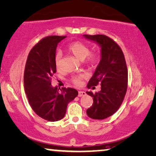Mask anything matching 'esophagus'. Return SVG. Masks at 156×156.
<instances>
[{"instance_id": "1", "label": "esophagus", "mask_w": 156, "mask_h": 156, "mask_svg": "<svg viewBox=\"0 0 156 156\" xmlns=\"http://www.w3.org/2000/svg\"><path fill=\"white\" fill-rule=\"evenodd\" d=\"M86 95V93L84 91H79L78 93V96L79 97H82Z\"/></svg>"}]
</instances>
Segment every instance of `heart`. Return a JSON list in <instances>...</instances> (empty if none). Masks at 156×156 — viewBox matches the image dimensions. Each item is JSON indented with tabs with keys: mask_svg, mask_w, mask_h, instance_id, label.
I'll list each match as a JSON object with an SVG mask.
<instances>
[{
	"mask_svg": "<svg viewBox=\"0 0 156 156\" xmlns=\"http://www.w3.org/2000/svg\"><path fill=\"white\" fill-rule=\"evenodd\" d=\"M68 51L73 54L76 58L81 61H84L88 66H93L97 61V55L95 53H90V48L87 44L81 42H74L69 45L68 47ZM62 61V53L58 51L55 54L54 63L57 69L60 68ZM85 77L84 75H79L73 76V82L75 85H80L82 79Z\"/></svg>",
	"mask_w": 156,
	"mask_h": 156,
	"instance_id": "obj_1",
	"label": "heart"
}]
</instances>
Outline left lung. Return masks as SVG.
<instances>
[{"mask_svg":"<svg viewBox=\"0 0 156 156\" xmlns=\"http://www.w3.org/2000/svg\"><path fill=\"white\" fill-rule=\"evenodd\" d=\"M86 39L100 47V63L88 83L87 87L95 88L98 84L101 90L86 93L93 98V105L86 110L90 119L102 120L113 115L123 101L128 87V70L125 57L118 44L104 35H83Z\"/></svg>","mask_w":156,"mask_h":156,"instance_id":"1","label":"left lung"}]
</instances>
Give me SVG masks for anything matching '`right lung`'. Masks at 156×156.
I'll list each match as a JSON object with an SVG mask.
<instances>
[{
	"label": "right lung",
	"instance_id": "add662e5",
	"mask_svg": "<svg viewBox=\"0 0 156 156\" xmlns=\"http://www.w3.org/2000/svg\"><path fill=\"white\" fill-rule=\"evenodd\" d=\"M66 36L52 35L43 38L30 50L26 61L23 82L31 108L42 119L57 121L66 115L68 103L78 95L72 88L51 86L56 73L54 57L58 43Z\"/></svg>",
	"mask_w": 156,
	"mask_h": 156
}]
</instances>
